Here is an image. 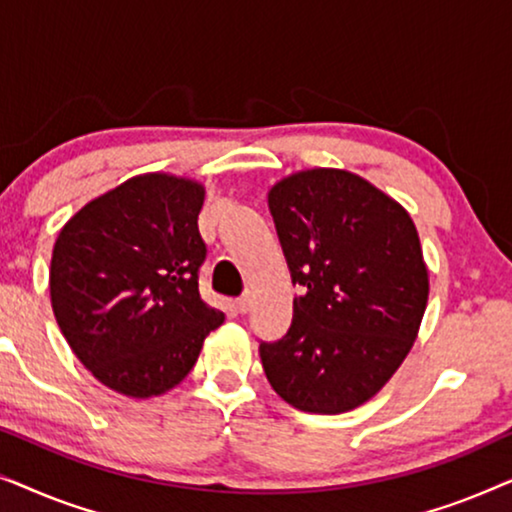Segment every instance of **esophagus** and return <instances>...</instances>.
Listing matches in <instances>:
<instances>
[{
	"label": "esophagus",
	"instance_id": "34e87169",
	"mask_svg": "<svg viewBox=\"0 0 512 512\" xmlns=\"http://www.w3.org/2000/svg\"><path fill=\"white\" fill-rule=\"evenodd\" d=\"M249 305H251V296H249V293H244V296H240V298L235 300V307H237V312H242V314H247Z\"/></svg>",
	"mask_w": 512,
	"mask_h": 512
}]
</instances>
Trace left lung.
<instances>
[{
	"label": "left lung",
	"mask_w": 512,
	"mask_h": 512,
	"mask_svg": "<svg viewBox=\"0 0 512 512\" xmlns=\"http://www.w3.org/2000/svg\"><path fill=\"white\" fill-rule=\"evenodd\" d=\"M268 205L305 291L289 333L258 347L268 382L298 410L359 408L396 373L422 324L429 272L415 223L359 174L328 167L282 179Z\"/></svg>",
	"instance_id": "left-lung-1"
}]
</instances>
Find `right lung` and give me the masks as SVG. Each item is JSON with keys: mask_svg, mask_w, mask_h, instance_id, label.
Listing matches in <instances>:
<instances>
[{"mask_svg": "<svg viewBox=\"0 0 512 512\" xmlns=\"http://www.w3.org/2000/svg\"><path fill=\"white\" fill-rule=\"evenodd\" d=\"M202 200L198 181L142 174L88 202L55 240V321L76 359L118 394L177 387L226 319L198 289Z\"/></svg>", "mask_w": 512, "mask_h": 512, "instance_id": "right-lung-1", "label": "right lung"}]
</instances>
